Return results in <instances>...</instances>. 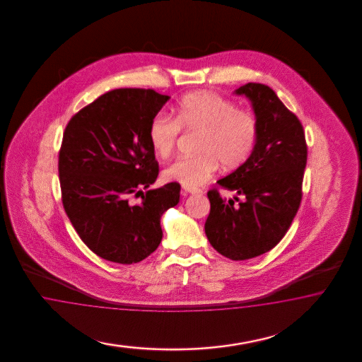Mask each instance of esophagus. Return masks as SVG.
Listing matches in <instances>:
<instances>
[{
    "instance_id": "1",
    "label": "esophagus",
    "mask_w": 362,
    "mask_h": 362,
    "mask_svg": "<svg viewBox=\"0 0 362 362\" xmlns=\"http://www.w3.org/2000/svg\"><path fill=\"white\" fill-rule=\"evenodd\" d=\"M183 191H185V192H188V194H202V192H203V189L197 188V187L183 186Z\"/></svg>"
}]
</instances>
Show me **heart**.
Returning a JSON list of instances; mask_svg holds the SVG:
<instances>
[{
    "mask_svg": "<svg viewBox=\"0 0 362 362\" xmlns=\"http://www.w3.org/2000/svg\"><path fill=\"white\" fill-rule=\"evenodd\" d=\"M197 132L195 155L179 158L165 170L167 180L185 187L206 183L218 167L235 170L252 155L259 138V121L252 111L236 109L230 99L199 90L176 102L174 118L158 114L148 126V142L153 153L168 158L182 134Z\"/></svg>",
    "mask_w": 362,
    "mask_h": 362,
    "instance_id": "b5f03b06",
    "label": "heart"
}]
</instances>
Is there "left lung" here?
<instances>
[{
	"label": "left lung",
	"instance_id": "left-lung-1",
	"mask_svg": "<svg viewBox=\"0 0 362 362\" xmlns=\"http://www.w3.org/2000/svg\"><path fill=\"white\" fill-rule=\"evenodd\" d=\"M236 94L251 99L259 138L250 159L207 192L204 230L220 255L247 260L271 251L289 230L303 199L308 147L301 122L269 86L250 82ZM220 187L238 197L227 201Z\"/></svg>",
	"mask_w": 362,
	"mask_h": 362
}]
</instances>
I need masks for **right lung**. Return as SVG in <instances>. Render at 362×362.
Instances as JSON below:
<instances>
[{"instance_id": "add662e5", "label": "right lung", "mask_w": 362, "mask_h": 362, "mask_svg": "<svg viewBox=\"0 0 362 362\" xmlns=\"http://www.w3.org/2000/svg\"><path fill=\"white\" fill-rule=\"evenodd\" d=\"M153 88H115L67 123L58 155L61 197L81 240L112 263H139L162 241L160 216L180 185L142 192L159 174L148 126L168 100ZM132 196L141 197L132 204Z\"/></svg>"}]
</instances>
